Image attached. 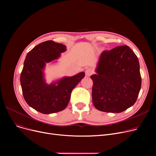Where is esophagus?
Instances as JSON below:
<instances>
[{"mask_svg":"<svg viewBox=\"0 0 156 156\" xmlns=\"http://www.w3.org/2000/svg\"><path fill=\"white\" fill-rule=\"evenodd\" d=\"M93 73H94V71L91 68H88L85 70V75L87 76H91Z\"/></svg>","mask_w":156,"mask_h":156,"instance_id":"obj_1","label":"esophagus"}]
</instances>
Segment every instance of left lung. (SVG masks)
Wrapping results in <instances>:
<instances>
[{"mask_svg": "<svg viewBox=\"0 0 156 156\" xmlns=\"http://www.w3.org/2000/svg\"><path fill=\"white\" fill-rule=\"evenodd\" d=\"M95 71L90 78L92 101L97 109L119 113L135 103L142 78L137 56L128 46L103 51Z\"/></svg>", "mask_w": 156, "mask_h": 156, "instance_id": "1", "label": "left lung"}]
</instances>
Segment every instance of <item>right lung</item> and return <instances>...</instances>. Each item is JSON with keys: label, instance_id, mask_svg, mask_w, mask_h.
Listing matches in <instances>:
<instances>
[{"label": "right lung", "instance_id": "right-lung-1", "mask_svg": "<svg viewBox=\"0 0 156 156\" xmlns=\"http://www.w3.org/2000/svg\"><path fill=\"white\" fill-rule=\"evenodd\" d=\"M66 51V45L48 40L35 47L24 60L20 76L24 99L31 108L41 113L52 114L64 109L73 89L85 76V73L81 72L47 84L44 74L46 63L58 59Z\"/></svg>", "mask_w": 156, "mask_h": 156}]
</instances>
